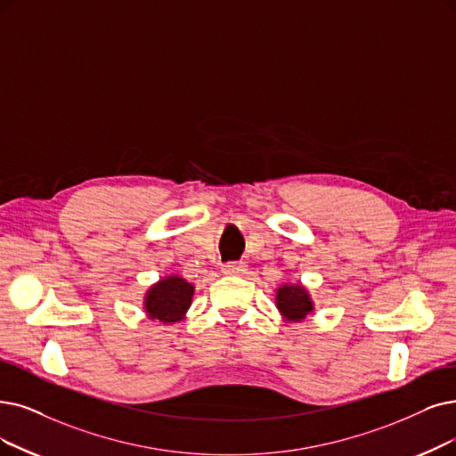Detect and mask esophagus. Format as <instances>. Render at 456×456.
Here are the masks:
<instances>
[{"mask_svg":"<svg viewBox=\"0 0 456 456\" xmlns=\"http://www.w3.org/2000/svg\"><path fill=\"white\" fill-rule=\"evenodd\" d=\"M247 265L243 262H228L223 265L224 275H243Z\"/></svg>","mask_w":456,"mask_h":456,"instance_id":"1","label":"esophagus"}]
</instances>
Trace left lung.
<instances>
[{"label": "left lung", "instance_id": "left-lung-1", "mask_svg": "<svg viewBox=\"0 0 456 456\" xmlns=\"http://www.w3.org/2000/svg\"><path fill=\"white\" fill-rule=\"evenodd\" d=\"M277 311L286 322H305L306 316L314 311V301L308 289L301 282H284L277 288L275 296Z\"/></svg>", "mask_w": 456, "mask_h": 456}]
</instances>
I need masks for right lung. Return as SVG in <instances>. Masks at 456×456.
<instances>
[{
	"label": "right lung",
	"mask_w": 456,
	"mask_h": 456,
	"mask_svg": "<svg viewBox=\"0 0 456 456\" xmlns=\"http://www.w3.org/2000/svg\"><path fill=\"white\" fill-rule=\"evenodd\" d=\"M194 284L177 273L159 279L143 294V313L150 320L170 325L187 316L192 305Z\"/></svg>",
	"instance_id": "right-lung-1"
}]
</instances>
